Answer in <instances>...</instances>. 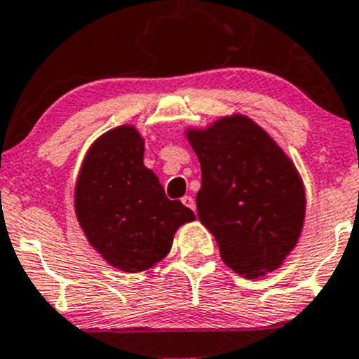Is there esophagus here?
<instances>
[{
    "mask_svg": "<svg viewBox=\"0 0 359 359\" xmlns=\"http://www.w3.org/2000/svg\"><path fill=\"white\" fill-rule=\"evenodd\" d=\"M180 201H182L184 206H187V208L193 210V212H194V210H196V201H194V198L189 196V194H186V196H184Z\"/></svg>",
    "mask_w": 359,
    "mask_h": 359,
    "instance_id": "obj_1",
    "label": "esophagus"
}]
</instances>
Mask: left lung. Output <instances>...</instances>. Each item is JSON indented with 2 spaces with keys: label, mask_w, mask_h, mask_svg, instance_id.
<instances>
[{
  "label": "left lung",
  "mask_w": 359,
  "mask_h": 359,
  "mask_svg": "<svg viewBox=\"0 0 359 359\" xmlns=\"http://www.w3.org/2000/svg\"><path fill=\"white\" fill-rule=\"evenodd\" d=\"M187 139L201 163L198 217L215 236L224 262L245 278L278 269L297 245L306 215L293 163L245 116L191 130Z\"/></svg>",
  "instance_id": "8db88e82"
}]
</instances>
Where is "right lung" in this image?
Masks as SVG:
<instances>
[{"label": "right lung", "instance_id": "obj_1", "mask_svg": "<svg viewBox=\"0 0 359 359\" xmlns=\"http://www.w3.org/2000/svg\"><path fill=\"white\" fill-rule=\"evenodd\" d=\"M74 208L90 245L118 269L140 273L172 248L173 234L194 220L193 210L166 198L144 166V140L118 126L93 142L76 184Z\"/></svg>", "mask_w": 359, "mask_h": 359}]
</instances>
